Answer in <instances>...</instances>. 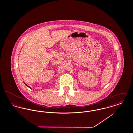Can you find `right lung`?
<instances>
[{
	"label": "right lung",
	"mask_w": 133,
	"mask_h": 133,
	"mask_svg": "<svg viewBox=\"0 0 133 133\" xmlns=\"http://www.w3.org/2000/svg\"><path fill=\"white\" fill-rule=\"evenodd\" d=\"M24 84H25V85H26V86H27V87H29V88H30V89H31V87H29V86H28V85H27V84H26V83H24Z\"/></svg>",
	"instance_id": "1"
}]
</instances>
